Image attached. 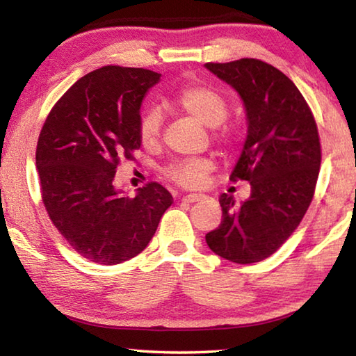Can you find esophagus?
<instances>
[{
	"mask_svg": "<svg viewBox=\"0 0 356 356\" xmlns=\"http://www.w3.org/2000/svg\"><path fill=\"white\" fill-rule=\"evenodd\" d=\"M204 200V195H201V193H190V195H185L182 197L184 202H197Z\"/></svg>",
	"mask_w": 356,
	"mask_h": 356,
	"instance_id": "34e87169",
	"label": "esophagus"
}]
</instances>
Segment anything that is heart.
Masks as SVG:
<instances>
[{
	"label": "heart",
	"instance_id": "b5f03b06",
	"mask_svg": "<svg viewBox=\"0 0 356 356\" xmlns=\"http://www.w3.org/2000/svg\"><path fill=\"white\" fill-rule=\"evenodd\" d=\"M174 104L180 110L190 114L207 127H218L226 119L227 106L225 99L204 84H190L180 89L174 95ZM161 114L155 108H150L143 114L140 122V138L143 144L150 146L160 138ZM212 171V161L207 159H186L170 165L165 170L168 179L186 188H195L206 182L207 174Z\"/></svg>",
	"mask_w": 356,
	"mask_h": 356
}]
</instances>
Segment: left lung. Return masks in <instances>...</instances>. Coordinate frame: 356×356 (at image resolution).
Instances as JSON below:
<instances>
[{"mask_svg": "<svg viewBox=\"0 0 356 356\" xmlns=\"http://www.w3.org/2000/svg\"><path fill=\"white\" fill-rule=\"evenodd\" d=\"M204 65L243 102L248 130L231 180L251 185L240 204L220 196L221 225L206 242L231 262H261L291 237L314 196L322 159L316 120L298 88L273 65L252 58Z\"/></svg>", "mask_w": 356, "mask_h": 356, "instance_id": "8db88e82", "label": "left lung"}]
</instances>
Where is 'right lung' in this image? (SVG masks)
Listing matches in <instances>:
<instances>
[{
  "label": "right lung",
  "instance_id": "obj_1",
  "mask_svg": "<svg viewBox=\"0 0 356 356\" xmlns=\"http://www.w3.org/2000/svg\"><path fill=\"white\" fill-rule=\"evenodd\" d=\"M160 76L119 65L94 70L58 100L40 130L42 201L61 236L88 261L116 265L140 254L172 204L156 182L134 197L114 185L119 160H131L141 146V104Z\"/></svg>",
  "mask_w": 356,
  "mask_h": 356
}]
</instances>
